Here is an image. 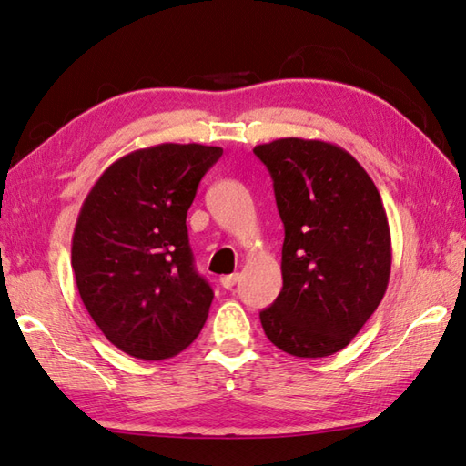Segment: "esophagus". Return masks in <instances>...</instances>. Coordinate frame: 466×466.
I'll return each mask as SVG.
<instances>
[{"label": "esophagus", "mask_w": 466, "mask_h": 466, "mask_svg": "<svg viewBox=\"0 0 466 466\" xmlns=\"http://www.w3.org/2000/svg\"><path fill=\"white\" fill-rule=\"evenodd\" d=\"M238 280H240V274H228V276H222V279H220V284L224 286L226 290H230L232 286H234L236 282H238Z\"/></svg>", "instance_id": "esophagus-1"}]
</instances>
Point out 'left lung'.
Masks as SVG:
<instances>
[{
	"label": "left lung",
	"instance_id": "left-lung-1",
	"mask_svg": "<svg viewBox=\"0 0 466 466\" xmlns=\"http://www.w3.org/2000/svg\"><path fill=\"white\" fill-rule=\"evenodd\" d=\"M284 224L282 290L260 312L268 340L322 359L354 339L390 279L386 212L370 176L340 146L280 137L254 147Z\"/></svg>",
	"mask_w": 466,
	"mask_h": 466
}]
</instances>
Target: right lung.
<instances>
[{"instance_id": "right-lung-1", "label": "right lung", "mask_w": 466, "mask_h": 466, "mask_svg": "<svg viewBox=\"0 0 466 466\" xmlns=\"http://www.w3.org/2000/svg\"><path fill=\"white\" fill-rule=\"evenodd\" d=\"M222 147L157 144L126 154L86 196L72 238L80 299L134 359L164 360L200 334L214 292L194 268L186 216Z\"/></svg>"}]
</instances>
